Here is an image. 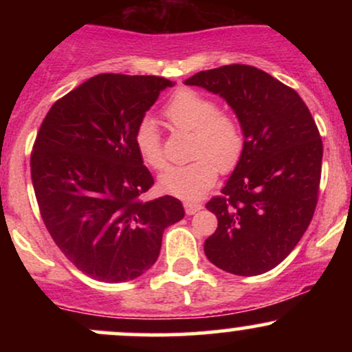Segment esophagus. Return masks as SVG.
Listing matches in <instances>:
<instances>
[{
	"label": "esophagus",
	"mask_w": 352,
	"mask_h": 352,
	"mask_svg": "<svg viewBox=\"0 0 352 352\" xmlns=\"http://www.w3.org/2000/svg\"><path fill=\"white\" fill-rule=\"evenodd\" d=\"M185 207V212H187V215H195L197 212H200L201 208V204H197V201H185L184 204Z\"/></svg>",
	"instance_id": "obj_1"
}]
</instances>
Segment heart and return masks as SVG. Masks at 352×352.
<instances>
[{
    "mask_svg": "<svg viewBox=\"0 0 352 352\" xmlns=\"http://www.w3.org/2000/svg\"><path fill=\"white\" fill-rule=\"evenodd\" d=\"M165 117L177 131L190 132L195 162L172 165L160 175L164 192L182 200H199L215 184L217 168L232 170L243 151L240 125L232 116L218 112L217 104L192 89H182L165 106ZM134 142L137 152L148 167L162 168L165 155L160 132L152 117L137 125Z\"/></svg>",
    "mask_w": 352,
    "mask_h": 352,
    "instance_id": "obj_1",
    "label": "heart"
}]
</instances>
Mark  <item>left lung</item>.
Segmentation results:
<instances>
[{
	"label": "left lung",
	"instance_id": "1",
	"mask_svg": "<svg viewBox=\"0 0 352 352\" xmlns=\"http://www.w3.org/2000/svg\"><path fill=\"white\" fill-rule=\"evenodd\" d=\"M220 96L235 112L243 151L207 208L217 232L205 254L223 272L254 276L292 253L313 218L321 180L322 142L296 91L245 64L200 71L184 80Z\"/></svg>",
	"mask_w": 352,
	"mask_h": 352
}]
</instances>
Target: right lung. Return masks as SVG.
Here are the masks:
<instances>
[{
  "mask_svg": "<svg viewBox=\"0 0 352 352\" xmlns=\"http://www.w3.org/2000/svg\"><path fill=\"white\" fill-rule=\"evenodd\" d=\"M172 86L157 76H94L54 102L36 137L31 179L43 221L92 280L139 278L159 258L164 230L185 215L175 197L139 200L153 177L137 152V125Z\"/></svg>",
  "mask_w": 352,
  "mask_h": 352,
  "instance_id": "right-lung-1",
  "label": "right lung"
}]
</instances>
